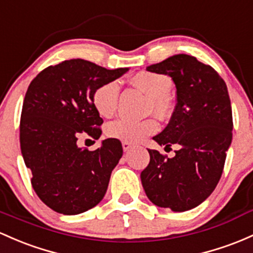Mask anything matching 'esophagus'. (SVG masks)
<instances>
[{"label": "esophagus", "instance_id": "obj_1", "mask_svg": "<svg viewBox=\"0 0 253 253\" xmlns=\"http://www.w3.org/2000/svg\"><path fill=\"white\" fill-rule=\"evenodd\" d=\"M132 148H133L132 144L127 143V141H122V149H124V151H125V152L129 151V150H131Z\"/></svg>", "mask_w": 253, "mask_h": 253}]
</instances>
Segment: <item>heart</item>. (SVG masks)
Here are the masks:
<instances>
[{
	"mask_svg": "<svg viewBox=\"0 0 253 253\" xmlns=\"http://www.w3.org/2000/svg\"><path fill=\"white\" fill-rule=\"evenodd\" d=\"M132 84L149 96V110H154L157 115L165 116L169 112V95L173 88V82L165 74L141 71L134 74ZM120 93L118 82H107L97 86L92 93V104L99 115L109 118L116 112ZM158 131V124L155 119L131 120L121 118L112 121L105 127L108 137L120 139L127 143H139L144 138L155 134Z\"/></svg>",
	"mask_w": 253,
	"mask_h": 253,
	"instance_id": "b5f03b06",
	"label": "heart"
}]
</instances>
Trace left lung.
<instances>
[{"label": "left lung", "mask_w": 253, "mask_h": 253, "mask_svg": "<svg viewBox=\"0 0 253 253\" xmlns=\"http://www.w3.org/2000/svg\"><path fill=\"white\" fill-rule=\"evenodd\" d=\"M146 69L167 74L175 84V109L154 140L177 150L173 158L149 150L141 185L155 205L186 211L212 193L223 171L233 129L228 90L211 66L190 55H174Z\"/></svg>", "instance_id": "8db88e82"}]
</instances>
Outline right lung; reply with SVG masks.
Here are the masks:
<instances>
[{
    "label": "right lung",
    "mask_w": 253,
    "mask_h": 253,
    "mask_svg": "<svg viewBox=\"0 0 253 253\" xmlns=\"http://www.w3.org/2000/svg\"><path fill=\"white\" fill-rule=\"evenodd\" d=\"M127 71L66 60L43 69L29 85L20 119L21 154L33 190L54 211L77 215L103 199L122 156L121 141L109 138L88 151L77 140L84 133L98 139L103 119L92 104L93 91Z\"/></svg>",
    "instance_id": "right-lung-1"
}]
</instances>
